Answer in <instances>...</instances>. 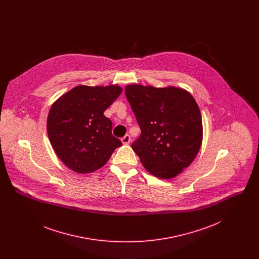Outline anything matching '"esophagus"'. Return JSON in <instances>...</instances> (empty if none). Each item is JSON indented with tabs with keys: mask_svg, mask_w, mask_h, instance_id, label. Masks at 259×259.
<instances>
[{
	"mask_svg": "<svg viewBox=\"0 0 259 259\" xmlns=\"http://www.w3.org/2000/svg\"><path fill=\"white\" fill-rule=\"evenodd\" d=\"M121 142H122L123 145H128V144L131 142V137H130V135L126 134V135L124 136L123 138L121 139Z\"/></svg>",
	"mask_w": 259,
	"mask_h": 259,
	"instance_id": "obj_1",
	"label": "esophagus"
}]
</instances>
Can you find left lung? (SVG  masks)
I'll return each instance as SVG.
<instances>
[{
  "mask_svg": "<svg viewBox=\"0 0 259 259\" xmlns=\"http://www.w3.org/2000/svg\"><path fill=\"white\" fill-rule=\"evenodd\" d=\"M125 95L141 135L132 144L144 167L160 179H172L188 167L202 143V118L190 93L177 87L127 85Z\"/></svg>",
  "mask_w": 259,
  "mask_h": 259,
  "instance_id": "8db88e82",
  "label": "left lung"
}]
</instances>
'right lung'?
<instances>
[{
  "label": "right lung",
  "instance_id": "obj_1",
  "mask_svg": "<svg viewBox=\"0 0 259 259\" xmlns=\"http://www.w3.org/2000/svg\"><path fill=\"white\" fill-rule=\"evenodd\" d=\"M121 92L117 85H78L52 105L47 124L50 144L60 160L74 172L98 170L114 149L122 146L111 133V119L104 115Z\"/></svg>",
  "mask_w": 259,
  "mask_h": 259
}]
</instances>
